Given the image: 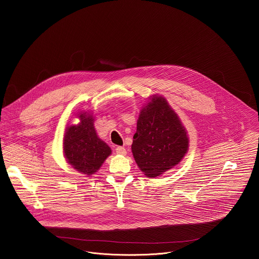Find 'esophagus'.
<instances>
[{"label": "esophagus", "instance_id": "esophagus-1", "mask_svg": "<svg viewBox=\"0 0 259 259\" xmlns=\"http://www.w3.org/2000/svg\"><path fill=\"white\" fill-rule=\"evenodd\" d=\"M115 151L119 155H126V153H127L126 149L123 147H117V148H115Z\"/></svg>", "mask_w": 259, "mask_h": 259}]
</instances>
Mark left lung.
<instances>
[{
  "label": "left lung",
  "instance_id": "obj_1",
  "mask_svg": "<svg viewBox=\"0 0 259 259\" xmlns=\"http://www.w3.org/2000/svg\"><path fill=\"white\" fill-rule=\"evenodd\" d=\"M188 148L187 130L167 99L149 96L139 113L131 146L139 169L150 179L159 177L180 164Z\"/></svg>",
  "mask_w": 259,
  "mask_h": 259
}]
</instances>
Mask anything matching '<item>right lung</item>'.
I'll list each match as a JSON object with an SVG mask.
<instances>
[{
    "mask_svg": "<svg viewBox=\"0 0 259 259\" xmlns=\"http://www.w3.org/2000/svg\"><path fill=\"white\" fill-rule=\"evenodd\" d=\"M79 122L67 125L63 137V154L66 161L82 175L90 177L98 172L111 154V149L99 138L90 111L75 113Z\"/></svg>",
    "mask_w": 259,
    "mask_h": 259,
    "instance_id": "obj_1",
    "label": "right lung"
}]
</instances>
